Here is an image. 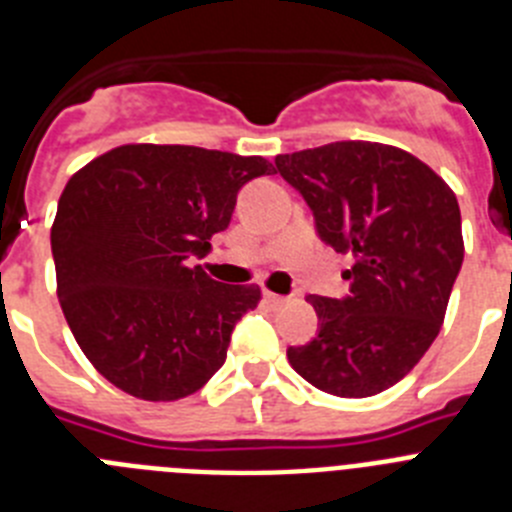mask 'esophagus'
Wrapping results in <instances>:
<instances>
[{"instance_id": "obj_1", "label": "esophagus", "mask_w": 512, "mask_h": 512, "mask_svg": "<svg viewBox=\"0 0 512 512\" xmlns=\"http://www.w3.org/2000/svg\"><path fill=\"white\" fill-rule=\"evenodd\" d=\"M264 300L269 302L271 307H279V305H284V302H287V297H282V295H274V292H269V289H264Z\"/></svg>"}]
</instances>
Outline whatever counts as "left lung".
Returning <instances> with one entry per match:
<instances>
[{
	"label": "left lung",
	"mask_w": 512,
	"mask_h": 512,
	"mask_svg": "<svg viewBox=\"0 0 512 512\" xmlns=\"http://www.w3.org/2000/svg\"><path fill=\"white\" fill-rule=\"evenodd\" d=\"M274 164L310 207L320 241L354 256L346 297H307L318 336L289 346V364L328 395H377L441 330L464 261L456 194L408 151L369 140L282 153Z\"/></svg>",
	"instance_id": "obj_1"
}]
</instances>
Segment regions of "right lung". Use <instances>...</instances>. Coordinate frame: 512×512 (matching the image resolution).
<instances>
[{
  "label": "right lung",
  "instance_id": "1",
  "mask_svg": "<svg viewBox=\"0 0 512 512\" xmlns=\"http://www.w3.org/2000/svg\"><path fill=\"white\" fill-rule=\"evenodd\" d=\"M261 156L197 146H120L74 174L51 228L58 300L94 369L128 395L169 402L225 364L256 284H220L192 259L233 217Z\"/></svg>",
  "mask_w": 512,
  "mask_h": 512
}]
</instances>
